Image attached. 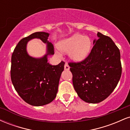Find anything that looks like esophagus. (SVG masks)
Listing matches in <instances>:
<instances>
[{
	"instance_id": "1",
	"label": "esophagus",
	"mask_w": 130,
	"mask_h": 130,
	"mask_svg": "<svg viewBox=\"0 0 130 130\" xmlns=\"http://www.w3.org/2000/svg\"><path fill=\"white\" fill-rule=\"evenodd\" d=\"M64 68H65V70H70V67H69V65H68V63H65V66H64Z\"/></svg>"
}]
</instances>
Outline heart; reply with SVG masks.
I'll use <instances>...</instances> for the list:
<instances>
[{
  "label": "heart",
  "instance_id": "1",
  "mask_svg": "<svg viewBox=\"0 0 130 130\" xmlns=\"http://www.w3.org/2000/svg\"><path fill=\"white\" fill-rule=\"evenodd\" d=\"M90 45L91 42L89 38L79 34H75L60 43L59 47L63 51H71L70 56L72 59L79 61L87 56Z\"/></svg>",
  "mask_w": 130,
  "mask_h": 130
}]
</instances>
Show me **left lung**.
Here are the masks:
<instances>
[{"mask_svg": "<svg viewBox=\"0 0 130 130\" xmlns=\"http://www.w3.org/2000/svg\"><path fill=\"white\" fill-rule=\"evenodd\" d=\"M99 38L89 54L80 62H70L73 84L77 95L89 103L108 98L122 74L120 50L110 37L98 32Z\"/></svg>", "mask_w": 130, "mask_h": 130, "instance_id": "obj_1", "label": "left lung"}]
</instances>
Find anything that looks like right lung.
I'll list each match as a JSON object with an SVG mask.
<instances>
[{"label":"right lung","mask_w":130,"mask_h":130,"mask_svg":"<svg viewBox=\"0 0 130 130\" xmlns=\"http://www.w3.org/2000/svg\"><path fill=\"white\" fill-rule=\"evenodd\" d=\"M48 37L47 33L39 32L22 38L11 56L10 75L13 86L24 101L35 106L45 105L54 100L64 70L63 61L57 65L47 62V56L54 54L53 45L47 41ZM34 38L47 43V54L41 59L33 58L26 53V43Z\"/></svg>","instance_id":"obj_1"}]
</instances>
